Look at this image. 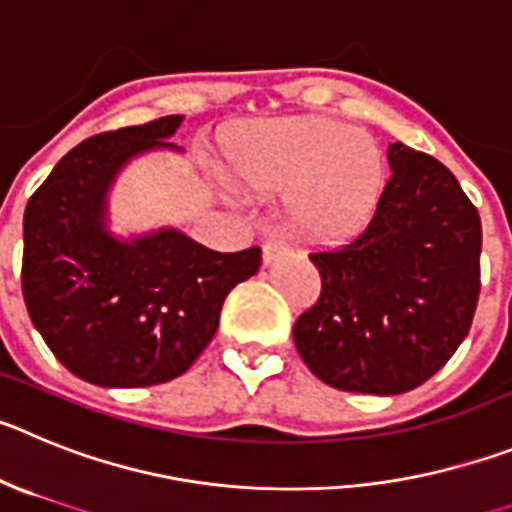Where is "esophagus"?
<instances>
[{"label":"esophagus","instance_id":"1","mask_svg":"<svg viewBox=\"0 0 512 512\" xmlns=\"http://www.w3.org/2000/svg\"><path fill=\"white\" fill-rule=\"evenodd\" d=\"M288 255V245L285 242H280V239H267L265 245H262V260H265V265H273L278 257Z\"/></svg>","mask_w":512,"mask_h":512}]
</instances>
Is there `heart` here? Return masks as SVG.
<instances>
[{"label": "heart", "mask_w": 512, "mask_h": 512, "mask_svg": "<svg viewBox=\"0 0 512 512\" xmlns=\"http://www.w3.org/2000/svg\"><path fill=\"white\" fill-rule=\"evenodd\" d=\"M224 160L232 181L255 196L285 188V222L316 245L357 237L385 188L380 145L367 132L313 114L239 124Z\"/></svg>", "instance_id": "1"}]
</instances>
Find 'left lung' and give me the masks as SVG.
<instances>
[{
	"instance_id": "left-lung-1",
	"label": "left lung",
	"mask_w": 512,
	"mask_h": 512,
	"mask_svg": "<svg viewBox=\"0 0 512 512\" xmlns=\"http://www.w3.org/2000/svg\"><path fill=\"white\" fill-rule=\"evenodd\" d=\"M367 229L311 252L321 296L293 326L321 382L347 393L398 395L449 362L480 298L482 224L444 163L403 142Z\"/></svg>"
}]
</instances>
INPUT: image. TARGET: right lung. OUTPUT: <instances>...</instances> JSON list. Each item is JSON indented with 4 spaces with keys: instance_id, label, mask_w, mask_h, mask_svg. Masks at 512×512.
I'll return each mask as SVG.
<instances>
[{
    "instance_id": "right-lung-1",
    "label": "right lung",
    "mask_w": 512,
    "mask_h": 512,
    "mask_svg": "<svg viewBox=\"0 0 512 512\" xmlns=\"http://www.w3.org/2000/svg\"><path fill=\"white\" fill-rule=\"evenodd\" d=\"M183 117L104 132L58 160L25 209L22 296L50 352L101 388L183 375L214 339L224 298L260 270V247L214 252L178 229L119 239L107 196L119 170L165 142Z\"/></svg>"
}]
</instances>
